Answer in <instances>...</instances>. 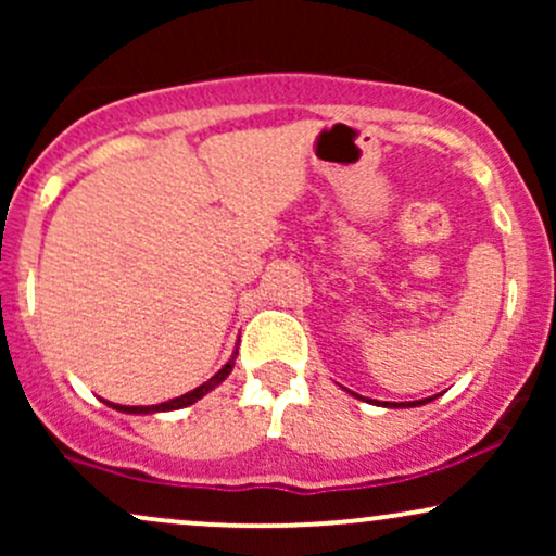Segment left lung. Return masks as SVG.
I'll list each match as a JSON object with an SVG mask.
<instances>
[{
	"label": "left lung",
	"mask_w": 556,
	"mask_h": 556,
	"mask_svg": "<svg viewBox=\"0 0 556 556\" xmlns=\"http://www.w3.org/2000/svg\"><path fill=\"white\" fill-rule=\"evenodd\" d=\"M353 394V392H350ZM355 397H358V394H355ZM433 397H426V400H416V402H392V405H389V402H384V407H418V405H426V402H431ZM368 402V400H366ZM376 405H379V402H376Z\"/></svg>",
	"instance_id": "1"
}]
</instances>
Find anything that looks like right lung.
<instances>
[{"instance_id":"add662e5","label":"right lung","mask_w":556,"mask_h":556,"mask_svg":"<svg viewBox=\"0 0 556 556\" xmlns=\"http://www.w3.org/2000/svg\"><path fill=\"white\" fill-rule=\"evenodd\" d=\"M235 358H238V350H235L232 353V358H229L225 366L219 368V371H216L212 379L208 381H203L201 387H195L193 392H185V394H180V397H175V400H167V402H159V405H117V402H106V405L110 407H114V410H119V413H127V416H154V413H167V410H180V407H188V405H193V402H198L201 397H206L208 392H212V389H216L222 384V381L227 379L229 374H232V368H235Z\"/></svg>"}]
</instances>
